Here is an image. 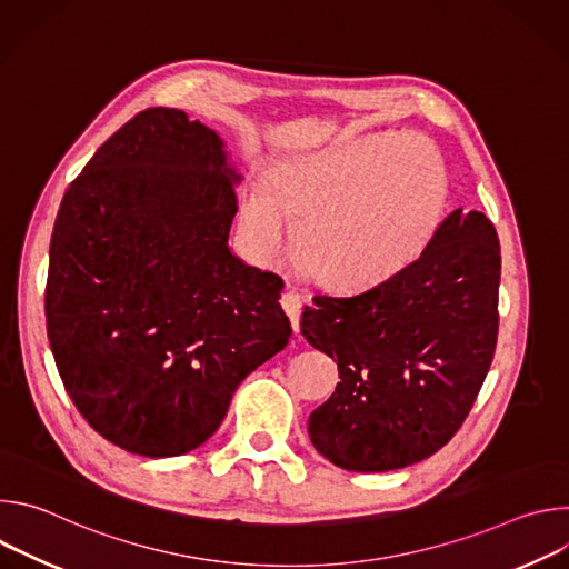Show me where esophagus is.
Returning <instances> with one entry per match:
<instances>
[{"instance_id":"esophagus-1","label":"esophagus","mask_w":569,"mask_h":569,"mask_svg":"<svg viewBox=\"0 0 569 569\" xmlns=\"http://www.w3.org/2000/svg\"><path fill=\"white\" fill-rule=\"evenodd\" d=\"M281 306H283V310L288 312V317H290V321H292V329H295V333H297V331H299L301 306H303L301 295H299V292H295V290L283 292V295H281Z\"/></svg>"}]
</instances>
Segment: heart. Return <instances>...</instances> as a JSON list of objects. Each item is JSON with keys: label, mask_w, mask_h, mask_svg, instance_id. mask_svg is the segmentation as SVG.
Returning a JSON list of instances; mask_svg holds the SVG:
<instances>
[{"label": "heart", "mask_w": 569, "mask_h": 569, "mask_svg": "<svg viewBox=\"0 0 569 569\" xmlns=\"http://www.w3.org/2000/svg\"><path fill=\"white\" fill-rule=\"evenodd\" d=\"M240 207L252 259L279 266L297 250L336 288L378 283L412 263L448 204L441 154L419 137L367 134L290 157Z\"/></svg>", "instance_id": "1"}]
</instances>
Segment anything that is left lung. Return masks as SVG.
Instances as JSON below:
<instances>
[{
  "label": "left lung",
  "mask_w": 569,
  "mask_h": 569,
  "mask_svg": "<svg viewBox=\"0 0 569 569\" xmlns=\"http://www.w3.org/2000/svg\"><path fill=\"white\" fill-rule=\"evenodd\" d=\"M500 240L455 209L419 259L353 295H315L301 336L340 382L308 419L319 455L356 472L417 463L466 421L498 342Z\"/></svg>",
  "instance_id": "obj_1"
}]
</instances>
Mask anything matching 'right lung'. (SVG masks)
<instances>
[{
    "label": "right lung",
    "instance_id": "1",
    "mask_svg": "<svg viewBox=\"0 0 569 569\" xmlns=\"http://www.w3.org/2000/svg\"><path fill=\"white\" fill-rule=\"evenodd\" d=\"M240 176L222 139L148 108L60 202L47 336L83 419L141 457H178L222 423L236 387L290 336L274 272L229 250Z\"/></svg>",
    "mask_w": 569,
    "mask_h": 569
}]
</instances>
